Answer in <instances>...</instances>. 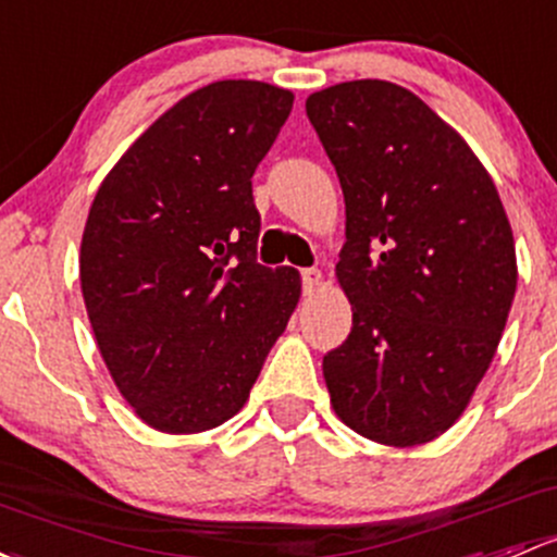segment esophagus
<instances>
[{
    "label": "esophagus",
    "instance_id": "34e87169",
    "mask_svg": "<svg viewBox=\"0 0 557 557\" xmlns=\"http://www.w3.org/2000/svg\"><path fill=\"white\" fill-rule=\"evenodd\" d=\"M323 283V272L320 269H301V285L304 290H312Z\"/></svg>",
    "mask_w": 557,
    "mask_h": 557
}]
</instances>
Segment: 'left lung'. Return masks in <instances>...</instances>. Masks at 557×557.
Wrapping results in <instances>:
<instances>
[{
	"instance_id": "8db88e82",
	"label": "left lung",
	"mask_w": 557,
	"mask_h": 557,
	"mask_svg": "<svg viewBox=\"0 0 557 557\" xmlns=\"http://www.w3.org/2000/svg\"><path fill=\"white\" fill-rule=\"evenodd\" d=\"M307 116L347 205L336 274L352 331L323 357L333 411L384 446L435 441L488 371L512 307L499 191L459 133L400 85L325 87Z\"/></svg>"
}]
</instances>
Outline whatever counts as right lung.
I'll return each instance as SVG.
<instances>
[{
  "label": "right lung",
  "mask_w": 557,
  "mask_h": 557,
  "mask_svg": "<svg viewBox=\"0 0 557 557\" xmlns=\"http://www.w3.org/2000/svg\"><path fill=\"white\" fill-rule=\"evenodd\" d=\"M294 92L253 79L200 87L168 109L103 178L79 280L98 349L149 426L189 435L250 395L294 314L301 280L256 261L253 173Z\"/></svg>",
  "instance_id": "obj_1"
}]
</instances>
